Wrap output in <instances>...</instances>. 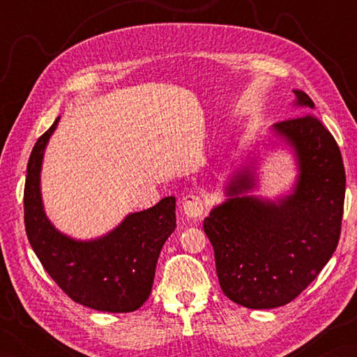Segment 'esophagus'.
Returning <instances> with one entry per match:
<instances>
[{
  "instance_id": "obj_1",
  "label": "esophagus",
  "mask_w": 357,
  "mask_h": 357,
  "mask_svg": "<svg viewBox=\"0 0 357 357\" xmlns=\"http://www.w3.org/2000/svg\"><path fill=\"white\" fill-rule=\"evenodd\" d=\"M183 210L184 213L188 218H201L204 210H206V202H204V198L199 195H187L183 199Z\"/></svg>"
}]
</instances>
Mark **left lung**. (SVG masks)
Listing matches in <instances>:
<instances>
[{
  "mask_svg": "<svg viewBox=\"0 0 357 357\" xmlns=\"http://www.w3.org/2000/svg\"><path fill=\"white\" fill-rule=\"evenodd\" d=\"M294 95L302 107L314 109L307 93ZM273 130L298 155L294 193L279 204L239 196L255 185L239 173L227 187L230 198L204 219L224 294L256 310L285 305L313 282L335 253L344 215L345 169L328 128L305 112Z\"/></svg>",
  "mask_w": 357,
  "mask_h": 357,
  "instance_id": "8db88e82",
  "label": "left lung"
}]
</instances>
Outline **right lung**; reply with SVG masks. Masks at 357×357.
<instances>
[{"label": "right lung", "mask_w": 357, "mask_h": 357, "mask_svg": "<svg viewBox=\"0 0 357 357\" xmlns=\"http://www.w3.org/2000/svg\"><path fill=\"white\" fill-rule=\"evenodd\" d=\"M58 119L38 138L27 162L24 224L27 239L44 270L78 304L110 313H130L147 301L159 253L176 229L173 196L128 215L101 239L79 242L53 229L40 195L44 147Z\"/></svg>", "instance_id": "add662e5"}]
</instances>
